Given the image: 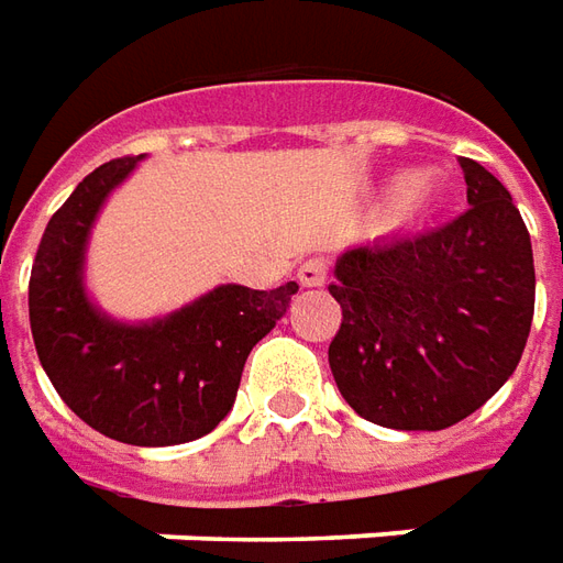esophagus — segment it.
I'll list each match as a JSON object with an SVG mask.
<instances>
[{
  "label": "esophagus",
  "instance_id": "esophagus-1",
  "mask_svg": "<svg viewBox=\"0 0 563 563\" xmlns=\"http://www.w3.org/2000/svg\"><path fill=\"white\" fill-rule=\"evenodd\" d=\"M297 278H300V285H303V288H321V285L328 282V260L309 257L306 263H300Z\"/></svg>",
  "mask_w": 563,
  "mask_h": 563
}]
</instances>
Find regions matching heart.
Instances as JSON below:
<instances>
[{
	"mask_svg": "<svg viewBox=\"0 0 563 563\" xmlns=\"http://www.w3.org/2000/svg\"><path fill=\"white\" fill-rule=\"evenodd\" d=\"M441 189L432 177H420V174H398L393 184H389V211L398 220L413 217L426 211L429 205H435Z\"/></svg>",
	"mask_w": 563,
	"mask_h": 563,
	"instance_id": "1",
	"label": "heart"
}]
</instances>
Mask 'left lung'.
<instances>
[{
	"instance_id": "obj_1",
	"label": "left lung",
	"mask_w": 563,
	"mask_h": 563,
	"mask_svg": "<svg viewBox=\"0 0 563 563\" xmlns=\"http://www.w3.org/2000/svg\"><path fill=\"white\" fill-rule=\"evenodd\" d=\"M460 168L466 214L413 239L355 244L333 266L343 324L331 374L349 407L386 429L466 420L515 374L530 333V232L490 170L472 158Z\"/></svg>"
}]
</instances>
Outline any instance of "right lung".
<instances>
[{
	"label": "right lung",
	"instance_id": "1",
	"mask_svg": "<svg viewBox=\"0 0 563 563\" xmlns=\"http://www.w3.org/2000/svg\"><path fill=\"white\" fill-rule=\"evenodd\" d=\"M141 158L95 168L48 220L30 273V328L79 420L122 444L168 448L208 435L230 413L251 349L288 312L297 282L220 285L137 324L107 316L85 288V251L103 201Z\"/></svg>",
	"mask_w": 563,
	"mask_h": 563
}]
</instances>
